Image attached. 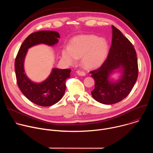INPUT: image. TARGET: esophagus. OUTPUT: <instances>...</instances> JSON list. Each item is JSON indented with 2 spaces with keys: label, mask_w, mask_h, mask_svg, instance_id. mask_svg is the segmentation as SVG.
Returning <instances> with one entry per match:
<instances>
[{
  "label": "esophagus",
  "mask_w": 153,
  "mask_h": 153,
  "mask_svg": "<svg viewBox=\"0 0 153 153\" xmlns=\"http://www.w3.org/2000/svg\"><path fill=\"white\" fill-rule=\"evenodd\" d=\"M76 73L79 75V76H85V73L82 70H77L76 71Z\"/></svg>",
  "instance_id": "obj_1"
}]
</instances>
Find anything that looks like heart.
Here are the masks:
<instances>
[{
    "mask_svg": "<svg viewBox=\"0 0 153 153\" xmlns=\"http://www.w3.org/2000/svg\"><path fill=\"white\" fill-rule=\"evenodd\" d=\"M109 50L107 41L94 35H81L74 37L70 47L62 51L63 60L69 65L76 63L82 58V63L88 69L100 67L105 60Z\"/></svg>",
    "mask_w": 153,
    "mask_h": 153,
    "instance_id": "b5f03b06",
    "label": "heart"
}]
</instances>
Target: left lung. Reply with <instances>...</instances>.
<instances>
[{
	"label": "left lung",
	"instance_id": "1",
	"mask_svg": "<svg viewBox=\"0 0 153 153\" xmlns=\"http://www.w3.org/2000/svg\"><path fill=\"white\" fill-rule=\"evenodd\" d=\"M112 45L108 56L102 66L90 71L95 81L93 97L106 105L117 103L125 99L133 88L138 76V64L136 50L130 41L112 26ZM117 70L122 73L116 81L110 80V76Z\"/></svg>",
	"mask_w": 153,
	"mask_h": 153
}]
</instances>
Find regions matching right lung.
Returning a JSON list of instances; mask_svg holds the SVG:
<instances>
[{"instance_id": "obj_1", "label": "right lung", "mask_w": 153, "mask_h": 153, "mask_svg": "<svg viewBox=\"0 0 153 153\" xmlns=\"http://www.w3.org/2000/svg\"><path fill=\"white\" fill-rule=\"evenodd\" d=\"M59 33L40 31L31 33L21 45L15 60V71L19 88L31 102L42 106H51L63 97L66 80L70 77V69L53 68L48 77L43 82L31 81L25 73L24 60L28 49L38 44L53 46L59 42Z\"/></svg>"}]
</instances>
